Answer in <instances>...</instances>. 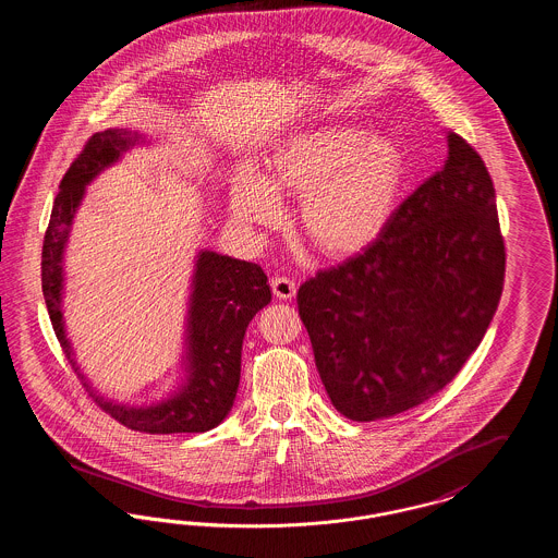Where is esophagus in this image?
Returning <instances> with one entry per match:
<instances>
[{
  "label": "esophagus",
  "mask_w": 558,
  "mask_h": 558,
  "mask_svg": "<svg viewBox=\"0 0 558 558\" xmlns=\"http://www.w3.org/2000/svg\"><path fill=\"white\" fill-rule=\"evenodd\" d=\"M271 291L276 299H282V301H289L294 296L296 287L292 282L291 278H284V276H278V278H271Z\"/></svg>",
  "instance_id": "esophagus-1"
}]
</instances>
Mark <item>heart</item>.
<instances>
[{"label":"heart","mask_w":558,"mask_h":558,"mask_svg":"<svg viewBox=\"0 0 558 558\" xmlns=\"http://www.w3.org/2000/svg\"><path fill=\"white\" fill-rule=\"evenodd\" d=\"M408 180L403 148L357 125L292 133L266 160L264 178L242 173L230 190L240 223L274 226L280 198L299 201V228L328 259H349L385 234Z\"/></svg>","instance_id":"heart-1"}]
</instances>
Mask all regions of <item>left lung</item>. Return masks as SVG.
Listing matches in <instances>:
<instances>
[{"instance_id":"obj_1","label":"left lung","mask_w":558,"mask_h":558,"mask_svg":"<svg viewBox=\"0 0 558 558\" xmlns=\"http://www.w3.org/2000/svg\"><path fill=\"white\" fill-rule=\"evenodd\" d=\"M446 137L444 169L385 234L296 294L319 378L349 421L389 418L439 393L498 310L506 253L494 182L466 140Z\"/></svg>"}]
</instances>
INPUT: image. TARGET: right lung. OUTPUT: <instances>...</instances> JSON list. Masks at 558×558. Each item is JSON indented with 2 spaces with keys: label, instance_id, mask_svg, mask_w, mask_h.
<instances>
[{
  "label": "right lung",
  "instance_id": "add662e5",
  "mask_svg": "<svg viewBox=\"0 0 558 558\" xmlns=\"http://www.w3.org/2000/svg\"><path fill=\"white\" fill-rule=\"evenodd\" d=\"M146 137L130 130L94 133L60 182L41 253V289L53 332L94 401L121 425L153 433H205L219 425L239 391L242 339L248 322L271 301L267 276L257 264L215 251H198L187 299L184 380L150 405H130L100 396L80 372L66 339L62 292L64 248L85 186Z\"/></svg>",
  "mask_w": 558,
  "mask_h": 558
}]
</instances>
